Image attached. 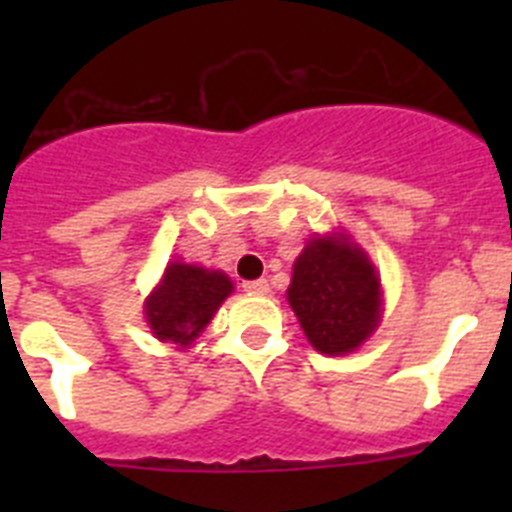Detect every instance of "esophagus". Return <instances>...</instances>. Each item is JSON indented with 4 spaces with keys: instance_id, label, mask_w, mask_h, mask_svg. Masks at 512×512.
I'll return each mask as SVG.
<instances>
[{
    "instance_id": "obj_1",
    "label": "esophagus",
    "mask_w": 512,
    "mask_h": 512,
    "mask_svg": "<svg viewBox=\"0 0 512 512\" xmlns=\"http://www.w3.org/2000/svg\"><path fill=\"white\" fill-rule=\"evenodd\" d=\"M243 289L251 292V295H266V292H269V282H266V279H253V282L243 284Z\"/></svg>"
}]
</instances>
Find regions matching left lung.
<instances>
[{"mask_svg": "<svg viewBox=\"0 0 512 512\" xmlns=\"http://www.w3.org/2000/svg\"><path fill=\"white\" fill-rule=\"evenodd\" d=\"M287 300L315 351L351 354L377 330L382 287L374 264L351 238H310L292 266Z\"/></svg>", "mask_w": 512, "mask_h": 512, "instance_id": "obj_1", "label": "left lung"}]
</instances>
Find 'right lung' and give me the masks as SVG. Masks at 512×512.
<instances>
[{"mask_svg": "<svg viewBox=\"0 0 512 512\" xmlns=\"http://www.w3.org/2000/svg\"><path fill=\"white\" fill-rule=\"evenodd\" d=\"M230 292L233 282L223 271L171 261L164 279L146 300V320L153 336L187 348L207 328Z\"/></svg>", "mask_w": 512, "mask_h": 512, "instance_id": "obj_1", "label": "right lung"}]
</instances>
